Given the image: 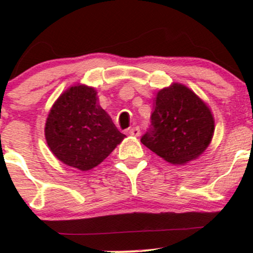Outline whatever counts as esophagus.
<instances>
[{"mask_svg": "<svg viewBox=\"0 0 253 253\" xmlns=\"http://www.w3.org/2000/svg\"><path fill=\"white\" fill-rule=\"evenodd\" d=\"M128 134L133 135V136H138L139 134H140V128H139L138 126L132 127V128L128 129Z\"/></svg>", "mask_w": 253, "mask_h": 253, "instance_id": "34e87169", "label": "esophagus"}]
</instances>
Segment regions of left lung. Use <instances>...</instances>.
<instances>
[{"label":"left lung","mask_w":253,"mask_h":253,"mask_svg":"<svg viewBox=\"0 0 253 253\" xmlns=\"http://www.w3.org/2000/svg\"><path fill=\"white\" fill-rule=\"evenodd\" d=\"M151 128L141 143L171 164H184L205 152L214 134L211 109L179 83L157 92Z\"/></svg>","instance_id":"obj_1"}]
</instances>
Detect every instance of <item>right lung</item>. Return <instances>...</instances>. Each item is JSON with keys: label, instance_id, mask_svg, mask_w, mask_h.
<instances>
[{"label": "right lung", "instance_id": "right-lung-1", "mask_svg": "<svg viewBox=\"0 0 253 253\" xmlns=\"http://www.w3.org/2000/svg\"><path fill=\"white\" fill-rule=\"evenodd\" d=\"M125 136L100 107L96 90L83 84L70 86L58 97L45 125L52 153L82 171L102 163Z\"/></svg>", "mask_w": 253, "mask_h": 253}]
</instances>
